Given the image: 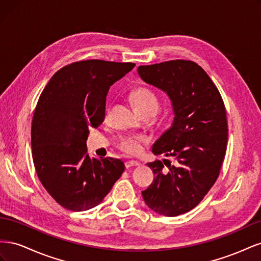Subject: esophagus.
I'll list each match as a JSON object with an SVG mask.
<instances>
[{
  "label": "esophagus",
  "instance_id": "esophagus-1",
  "mask_svg": "<svg viewBox=\"0 0 261 261\" xmlns=\"http://www.w3.org/2000/svg\"><path fill=\"white\" fill-rule=\"evenodd\" d=\"M137 165H139V162L138 161H135V160H128L125 162V167L126 168H132V167H137Z\"/></svg>",
  "mask_w": 261,
  "mask_h": 261
}]
</instances>
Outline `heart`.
Instances as JSON below:
<instances>
[{"label":"heart","mask_w":261,"mask_h":261,"mask_svg":"<svg viewBox=\"0 0 261 261\" xmlns=\"http://www.w3.org/2000/svg\"><path fill=\"white\" fill-rule=\"evenodd\" d=\"M130 98L134 107H135L136 111L139 114L147 112L155 114L159 110V99H158L156 94L153 91L148 88L141 87V88L135 89L132 92ZM146 143L147 139L144 136H126L118 143V149L126 154L135 155L141 151L143 145Z\"/></svg>","instance_id":"b5f03b06"}]
</instances>
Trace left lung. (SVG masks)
Instances as JSON below:
<instances>
[{
  "mask_svg": "<svg viewBox=\"0 0 261 261\" xmlns=\"http://www.w3.org/2000/svg\"><path fill=\"white\" fill-rule=\"evenodd\" d=\"M137 70L144 82L172 100L174 120L152 152L176 160V165L169 160L148 163L154 179L141 194L151 210L176 217L194 209L219 177L228 135L224 102L208 74L193 61L173 60Z\"/></svg>",
  "mask_w": 261,
  "mask_h": 261,
  "instance_id": "left-lung-1",
  "label": "left lung"
}]
</instances>
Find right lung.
<instances>
[{
	"label": "right lung",
	"mask_w": 261,
	"mask_h": 261,
	"mask_svg": "<svg viewBox=\"0 0 261 261\" xmlns=\"http://www.w3.org/2000/svg\"><path fill=\"white\" fill-rule=\"evenodd\" d=\"M134 63L86 60L55 73L39 97L31 122L37 175L52 198L70 211L96 207L121 177L120 159L87 154L89 128L106 116L108 91Z\"/></svg>",
	"instance_id": "add662e5"
}]
</instances>
